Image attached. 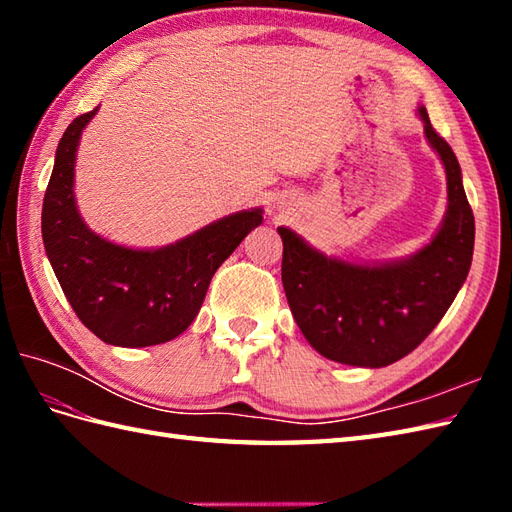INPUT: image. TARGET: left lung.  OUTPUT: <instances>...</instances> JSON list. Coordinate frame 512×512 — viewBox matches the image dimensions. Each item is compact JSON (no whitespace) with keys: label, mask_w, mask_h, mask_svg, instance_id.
<instances>
[{"label":"left lung","mask_w":512,"mask_h":512,"mask_svg":"<svg viewBox=\"0 0 512 512\" xmlns=\"http://www.w3.org/2000/svg\"><path fill=\"white\" fill-rule=\"evenodd\" d=\"M424 136L447 171L449 206L440 231L407 259L354 264L325 257L279 226L281 281L299 330L321 356L356 367H385L416 350L449 310L473 259L475 220L460 162L418 107Z\"/></svg>","instance_id":"obj_1"}]
</instances>
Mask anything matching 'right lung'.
<instances>
[{
    "label": "right lung",
    "mask_w": 512,
    "mask_h": 512,
    "mask_svg": "<svg viewBox=\"0 0 512 512\" xmlns=\"http://www.w3.org/2000/svg\"><path fill=\"white\" fill-rule=\"evenodd\" d=\"M96 112L99 107L76 116L59 140L43 195V246L65 299L101 341L118 347L167 343L189 328L215 270L262 224V209L222 217L156 250L107 242L85 226L74 202L76 147Z\"/></svg>",
    "instance_id": "1"
}]
</instances>
